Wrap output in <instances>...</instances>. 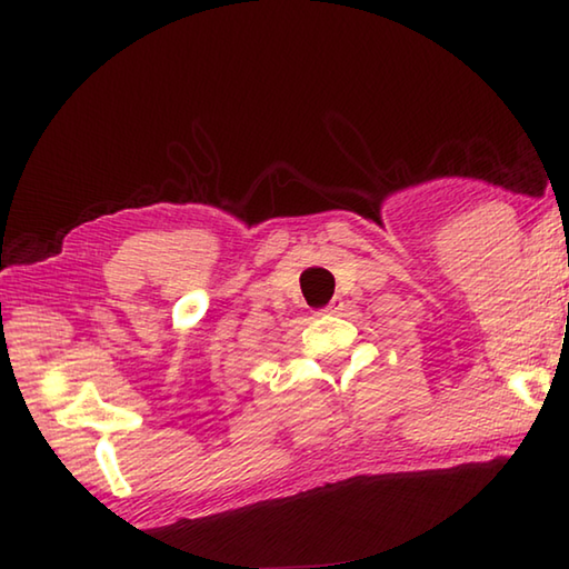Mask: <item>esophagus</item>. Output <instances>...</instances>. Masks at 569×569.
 <instances>
[{
  "mask_svg": "<svg viewBox=\"0 0 569 569\" xmlns=\"http://www.w3.org/2000/svg\"><path fill=\"white\" fill-rule=\"evenodd\" d=\"M343 306H346V303H343V298H338V296H336L333 301H330V303L323 308V311H326V313H340V311H343Z\"/></svg>",
  "mask_w": 569,
  "mask_h": 569,
  "instance_id": "esophagus-1",
  "label": "esophagus"
}]
</instances>
